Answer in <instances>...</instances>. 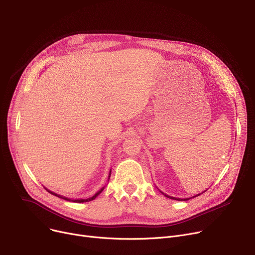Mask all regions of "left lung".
<instances>
[{
  "label": "left lung",
  "mask_w": 255,
  "mask_h": 255,
  "mask_svg": "<svg viewBox=\"0 0 255 255\" xmlns=\"http://www.w3.org/2000/svg\"><path fill=\"white\" fill-rule=\"evenodd\" d=\"M205 192V191H204ZM162 194H164L166 197H168V198H171V199H176V200H188V199H190V198H192V197H189V198H176V197H172V196H168L167 194H165V193H163V192H161ZM202 194V193H200ZM200 194H197V195H195V196H198V195H200ZM195 196H193V197H195Z\"/></svg>",
  "instance_id": "left-lung-1"
}]
</instances>
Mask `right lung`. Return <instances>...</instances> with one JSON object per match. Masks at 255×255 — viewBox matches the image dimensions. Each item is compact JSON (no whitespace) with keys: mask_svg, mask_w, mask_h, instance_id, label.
Masks as SVG:
<instances>
[{"mask_svg":"<svg viewBox=\"0 0 255 255\" xmlns=\"http://www.w3.org/2000/svg\"><path fill=\"white\" fill-rule=\"evenodd\" d=\"M110 177H111V171H110ZM110 179V178H109ZM103 189H104V187L103 188H101L97 193H95L94 194L92 197H89V198H87V199H70V198H67V197H65V196H62V195H59V194H57V193H53V192H51V191H49V190H47L48 192H50L51 194H53V195H56V196H58V197H60V198H63V199H65V200H69V202H73V203H87V202H90V200H93V199H95L102 191H103Z\"/></svg>","mask_w":255,"mask_h":255,"instance_id":"1","label":"right lung"}]
</instances>
